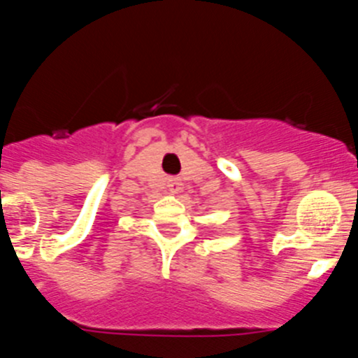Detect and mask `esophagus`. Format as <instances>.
Listing matches in <instances>:
<instances>
[{
	"label": "esophagus",
	"instance_id": "esophagus-1",
	"mask_svg": "<svg viewBox=\"0 0 358 358\" xmlns=\"http://www.w3.org/2000/svg\"><path fill=\"white\" fill-rule=\"evenodd\" d=\"M179 189H181V181H179V179H176V177L169 179V192H170V194H177Z\"/></svg>",
	"mask_w": 358,
	"mask_h": 358
}]
</instances>
